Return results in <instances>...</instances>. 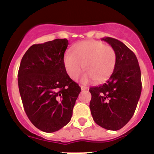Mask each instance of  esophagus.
Returning <instances> with one entry per match:
<instances>
[{
    "instance_id": "obj_1",
    "label": "esophagus",
    "mask_w": 154,
    "mask_h": 154,
    "mask_svg": "<svg viewBox=\"0 0 154 154\" xmlns=\"http://www.w3.org/2000/svg\"><path fill=\"white\" fill-rule=\"evenodd\" d=\"M88 88L86 87V86H81V89L82 90H86V89H87Z\"/></svg>"
}]
</instances>
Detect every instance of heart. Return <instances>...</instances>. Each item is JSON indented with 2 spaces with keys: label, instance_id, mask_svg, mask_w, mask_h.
<instances>
[{
  "label": "heart",
  "instance_id": "heart-1",
  "mask_svg": "<svg viewBox=\"0 0 154 154\" xmlns=\"http://www.w3.org/2000/svg\"><path fill=\"white\" fill-rule=\"evenodd\" d=\"M73 53H68L63 58L65 71L73 80L78 78L84 68L86 74L82 82L94 80L101 83L107 80L117 65V52L112 47L96 41H85L73 48Z\"/></svg>",
  "mask_w": 154,
  "mask_h": 154
}]
</instances>
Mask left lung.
Instances as JSON below:
<instances>
[{
	"instance_id": "left-lung-1",
	"label": "left lung",
	"mask_w": 154,
	"mask_h": 154,
	"mask_svg": "<svg viewBox=\"0 0 154 154\" xmlns=\"http://www.w3.org/2000/svg\"><path fill=\"white\" fill-rule=\"evenodd\" d=\"M117 52L114 71L104 84L89 88V107L95 123L107 130L122 129L133 116L141 92V70L135 53L123 43L104 37Z\"/></svg>"
}]
</instances>
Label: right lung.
Wrapping results in <instances>:
<instances>
[{"mask_svg":"<svg viewBox=\"0 0 154 154\" xmlns=\"http://www.w3.org/2000/svg\"><path fill=\"white\" fill-rule=\"evenodd\" d=\"M67 39L34 44L22 57L18 85L24 110L35 127L54 132L66 126L81 91L63 65Z\"/></svg>","mask_w":154,"mask_h":154,"instance_id":"1","label":"right lung"}]
</instances>
